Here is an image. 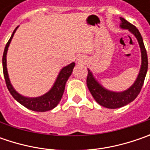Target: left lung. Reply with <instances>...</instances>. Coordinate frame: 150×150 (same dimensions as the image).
<instances>
[{
    "instance_id": "left-lung-1",
    "label": "left lung",
    "mask_w": 150,
    "mask_h": 150,
    "mask_svg": "<svg viewBox=\"0 0 150 150\" xmlns=\"http://www.w3.org/2000/svg\"><path fill=\"white\" fill-rule=\"evenodd\" d=\"M121 20V28L128 29L132 32L137 38L142 54V64L139 76L129 88L121 93H114L103 88L100 84L96 81L92 72L88 69V77H87V86L89 89L91 94L93 95L96 102L100 104L101 106L105 107L108 108H118L129 104L132 101H134L139 94L141 91L143 84L144 82V78L146 76L148 70V56L145 49L144 44L143 42L140 32L136 28L135 26L129 23L123 17H120Z\"/></svg>"
}]
</instances>
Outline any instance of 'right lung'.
Instances as JSON below:
<instances>
[{
	"label": "right lung",
	"mask_w": 150,
	"mask_h": 150,
	"mask_svg": "<svg viewBox=\"0 0 150 150\" xmlns=\"http://www.w3.org/2000/svg\"><path fill=\"white\" fill-rule=\"evenodd\" d=\"M17 27L15 29L11 37L9 39V41L6 45L4 52H3V73H4V78H5L6 87L8 88L10 93L12 95V97L14 98L17 101L18 103H20L21 105L26 107V108L32 110V111H36V112L49 111L51 109L54 108L59 103L61 98L62 97V94L64 93L67 81L72 74V69L75 66V63L72 62L71 64L67 65V66L63 67L61 70L60 73H59L58 77L57 78L52 88L50 90L48 93H47L46 94L41 96V97H38V98H26V97L21 96L13 88V87L11 86V84L10 83L8 73H7V68H6V53H7V50H8L10 42H11V39L13 38L15 32L16 31Z\"/></svg>",
	"instance_id": "add662e5"
}]
</instances>
